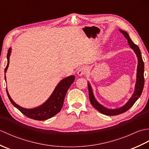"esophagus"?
Instances as JSON below:
<instances>
[{"mask_svg": "<svg viewBox=\"0 0 149 149\" xmlns=\"http://www.w3.org/2000/svg\"><path fill=\"white\" fill-rule=\"evenodd\" d=\"M86 71H87L86 68L85 67V66H82V67H81L78 70L77 74L79 75H80V76H81V75H83L86 74Z\"/></svg>", "mask_w": 149, "mask_h": 149, "instance_id": "1", "label": "esophagus"}]
</instances>
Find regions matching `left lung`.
Here are the masks:
<instances>
[{"instance_id": "obj_1", "label": "left lung", "mask_w": 149, "mask_h": 149, "mask_svg": "<svg viewBox=\"0 0 149 149\" xmlns=\"http://www.w3.org/2000/svg\"><path fill=\"white\" fill-rule=\"evenodd\" d=\"M120 31L124 35L125 38L128 40L129 45H130L131 48L134 50V51L135 52L136 54L138 59V64L137 68V79L136 83L135 90L133 95H132L131 99H129L128 102L126 104L125 106H123V107L118 109H108L102 106V105H100V104L97 102V100L95 99V97L93 96L92 90H91L90 85L89 84L88 85V91H89L90 101L91 105L102 114L108 116L118 115H120V114H122L123 113L127 111V110L130 109L131 107L134 105L136 101L138 99V98L140 97L144 86V63L143 59H142L140 50L139 49L138 46L137 45H136V44L134 43V42L131 40L127 33H126L125 31H123L122 30H120Z\"/></svg>"}]
</instances>
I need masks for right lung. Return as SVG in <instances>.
<instances>
[{"mask_svg": "<svg viewBox=\"0 0 149 149\" xmlns=\"http://www.w3.org/2000/svg\"><path fill=\"white\" fill-rule=\"evenodd\" d=\"M11 53V48L8 49L7 58H8V64L6 67L5 68L4 72L6 74L7 69L8 68L9 63V56ZM6 79V75H5ZM75 80L74 75L69 76L64 79H63L60 83L58 84V86L55 88L54 91L51 95V96L49 97V99L47 100L42 106L36 107V108L27 109H25L19 106L17 104H15L13 100L11 99V98L9 96L8 91L6 89V92L8 96V98L11 104L15 107L20 111L24 114V115L27 116L28 118H32L36 120H45L49 118H52V116L58 114L61 111L64 99L66 95V91L68 90L71 84L74 83Z\"/></svg>", "mask_w": 149, "mask_h": 149, "instance_id": "1", "label": "right lung"}]
</instances>
